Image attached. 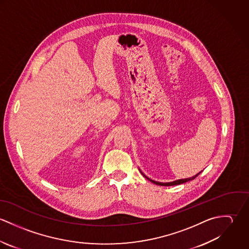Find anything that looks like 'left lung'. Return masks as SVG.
I'll use <instances>...</instances> for the list:
<instances>
[{
  "instance_id": "1",
  "label": "left lung",
  "mask_w": 249,
  "mask_h": 249,
  "mask_svg": "<svg viewBox=\"0 0 249 249\" xmlns=\"http://www.w3.org/2000/svg\"><path fill=\"white\" fill-rule=\"evenodd\" d=\"M142 173V172H141ZM201 173V172H200ZM200 173H198L197 175H196V176H194L193 178H184V179H178V180H175V181H173V182H158V181H154V180H152V179H150V178H147V177H145L143 174L142 173V176L144 177L145 178H147L149 181H151L152 183H154V184H156V185H161V186H174V185H178V184H182V183H185V182H188V181H190V180H193V179H195V178H196Z\"/></svg>"
}]
</instances>
